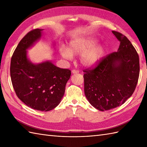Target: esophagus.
Segmentation results:
<instances>
[{"label":"esophagus","mask_w":147,"mask_h":147,"mask_svg":"<svg viewBox=\"0 0 147 147\" xmlns=\"http://www.w3.org/2000/svg\"><path fill=\"white\" fill-rule=\"evenodd\" d=\"M79 73V71L78 70H76V69H73L72 71V73L73 74H77Z\"/></svg>","instance_id":"obj_1"}]
</instances>
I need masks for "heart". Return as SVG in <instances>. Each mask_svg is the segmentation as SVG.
Returning <instances> with one entry per match:
<instances>
[{
    "label": "heart",
    "mask_w": 147,
    "mask_h": 147,
    "mask_svg": "<svg viewBox=\"0 0 147 147\" xmlns=\"http://www.w3.org/2000/svg\"><path fill=\"white\" fill-rule=\"evenodd\" d=\"M98 41L93 38H77L72 40L69 48L62 45L59 53L62 57L70 60L73 55H80V61L85 67H92L101 60L105 52L104 45L97 44Z\"/></svg>",
    "instance_id": "heart-1"
}]
</instances>
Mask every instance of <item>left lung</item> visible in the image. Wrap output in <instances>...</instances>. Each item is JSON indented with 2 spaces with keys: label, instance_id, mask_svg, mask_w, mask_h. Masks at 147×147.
Returning a JSON list of instances; mask_svg holds the SVG:
<instances>
[{
  "label": "left lung",
  "instance_id": "1",
  "mask_svg": "<svg viewBox=\"0 0 147 147\" xmlns=\"http://www.w3.org/2000/svg\"><path fill=\"white\" fill-rule=\"evenodd\" d=\"M112 33L120 42L117 52L103 58L93 69L84 70V90L90 104L104 111L123 104L132 95L140 73L139 56L127 37Z\"/></svg>",
  "mask_w": 147,
  "mask_h": 147
}]
</instances>
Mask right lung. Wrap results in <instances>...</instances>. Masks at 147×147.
I'll return each instance as SVG.
<instances>
[{
    "label": "right lung",
    "mask_w": 147,
    "mask_h": 147,
    "mask_svg": "<svg viewBox=\"0 0 147 147\" xmlns=\"http://www.w3.org/2000/svg\"><path fill=\"white\" fill-rule=\"evenodd\" d=\"M43 29L31 31L19 43L11 57L10 73L18 97L27 106L40 111H49L60 104L71 71L45 61L34 64L27 50L41 39Z\"/></svg>",
    "instance_id": "right-lung-1"
}]
</instances>
